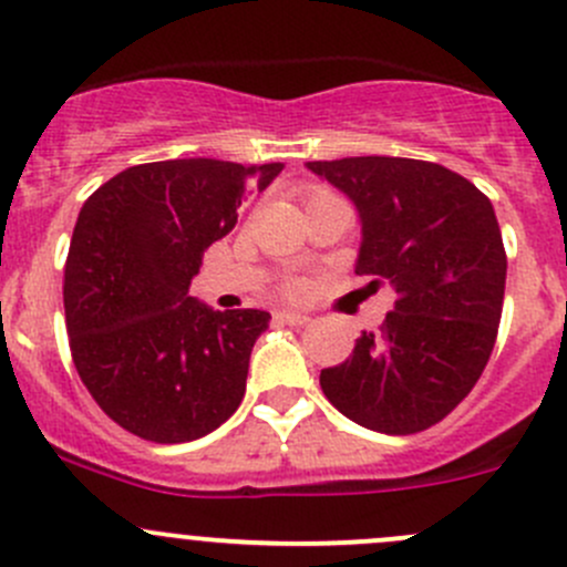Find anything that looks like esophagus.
<instances>
[{"mask_svg": "<svg viewBox=\"0 0 567 567\" xmlns=\"http://www.w3.org/2000/svg\"><path fill=\"white\" fill-rule=\"evenodd\" d=\"M274 318H277L279 323H285V326H307V323H310V316H305V312H290V310H279Z\"/></svg>", "mask_w": 567, "mask_h": 567, "instance_id": "34e87169", "label": "esophagus"}]
</instances>
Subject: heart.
Instances as JSON below:
<instances>
[{
  "label": "heart",
  "mask_w": 567,
  "mask_h": 567,
  "mask_svg": "<svg viewBox=\"0 0 567 567\" xmlns=\"http://www.w3.org/2000/svg\"><path fill=\"white\" fill-rule=\"evenodd\" d=\"M316 197H320V194H316ZM301 288H305V285H301L299 279H293V282H288V293H301Z\"/></svg>",
  "instance_id": "heart-1"
}]
</instances>
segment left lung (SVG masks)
Masks as SVG:
<instances>
[{
    "mask_svg": "<svg viewBox=\"0 0 567 567\" xmlns=\"http://www.w3.org/2000/svg\"><path fill=\"white\" fill-rule=\"evenodd\" d=\"M307 169L357 205L359 277L398 296L379 334L364 331L346 362L320 370V390L370 431H425L472 392L494 351L507 277L494 205L466 177L416 158Z\"/></svg>",
    "mask_w": 567,
    "mask_h": 567,
    "instance_id": "left-lung-1",
    "label": "left lung"
}]
</instances>
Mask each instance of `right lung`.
<instances>
[{
	"label": "right lung",
	"mask_w": 567,
	"mask_h": 567,
	"mask_svg": "<svg viewBox=\"0 0 567 567\" xmlns=\"http://www.w3.org/2000/svg\"><path fill=\"white\" fill-rule=\"evenodd\" d=\"M282 164L173 158L128 167L79 210L65 260L73 364L134 436L194 442L241 405L262 310L219 312L188 296L205 249L238 221L249 186Z\"/></svg>",
	"instance_id": "obj_1"
}]
</instances>
